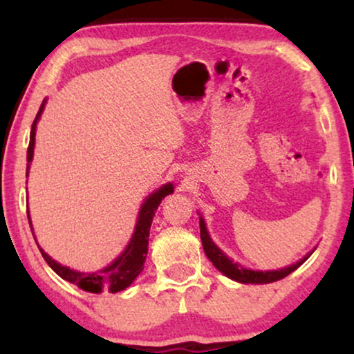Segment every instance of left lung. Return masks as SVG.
Returning <instances> with one entry per match:
<instances>
[{
  "label": "left lung",
  "mask_w": 354,
  "mask_h": 354,
  "mask_svg": "<svg viewBox=\"0 0 354 354\" xmlns=\"http://www.w3.org/2000/svg\"><path fill=\"white\" fill-rule=\"evenodd\" d=\"M200 235H201V243L203 248H205V253L214 268L217 270H221L222 274L227 275V277L232 280H236V282L241 283H269V282H277V280L287 277L288 274H292L295 269H298L304 261L309 258V254L304 256L301 261H298L297 264L288 266V268H283L280 270H268V272H259V270H250L241 268L240 264L230 261L227 256L222 253V251L217 248V246L212 243V240L209 239V234H207L205 221L200 219Z\"/></svg>",
  "instance_id": "left-lung-1"
}]
</instances>
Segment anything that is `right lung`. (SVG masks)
<instances>
[{"mask_svg":"<svg viewBox=\"0 0 354 354\" xmlns=\"http://www.w3.org/2000/svg\"><path fill=\"white\" fill-rule=\"evenodd\" d=\"M43 108H45V101H43V104L40 106V111H38L37 118L32 124L30 143H28V149H27V162H32L33 147H35V129H37V122L38 119H40ZM27 174H28V167H27ZM171 193H174V187L172 183H167V185L159 188L158 192H154L153 195H149L147 198V201L143 203L142 209H140L138 222H137V227H135V234L132 236V240H130L127 250H125L113 264L98 270V272H91V274L77 272V270H72L69 268H66V266H61L59 263H56L55 259H51L50 256L40 248V246H38V248H40L41 256L45 258L48 266H50V268L55 270L59 277L67 280V282L77 285V287L85 290V292H91V293L122 292V290L127 288L129 285L137 279V275L143 270L145 259H147V254H148V236H149V227H151V222H153V216L154 212H156L158 206L161 205V201L167 195H171ZM28 222H30V217H28ZM30 229H32V224H30Z\"/></svg>","mask_w":354,"mask_h":354,"instance_id":"obj_1","label":"right lung"}]
</instances>
